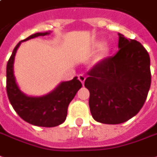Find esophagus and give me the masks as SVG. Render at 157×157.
<instances>
[{
    "instance_id": "1",
    "label": "esophagus",
    "mask_w": 157,
    "mask_h": 157,
    "mask_svg": "<svg viewBox=\"0 0 157 157\" xmlns=\"http://www.w3.org/2000/svg\"><path fill=\"white\" fill-rule=\"evenodd\" d=\"M85 78H86V77H85V76H84L83 74H79V75H78V79H79V81L82 83H84V81H85Z\"/></svg>"
}]
</instances>
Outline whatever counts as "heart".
Listing matches in <instances>:
<instances>
[{
	"label": "heart",
	"mask_w": 157,
	"mask_h": 157,
	"mask_svg": "<svg viewBox=\"0 0 157 157\" xmlns=\"http://www.w3.org/2000/svg\"><path fill=\"white\" fill-rule=\"evenodd\" d=\"M99 46H100V47H103V44H100V45H99Z\"/></svg>",
	"instance_id": "b5f03b06"
}]
</instances>
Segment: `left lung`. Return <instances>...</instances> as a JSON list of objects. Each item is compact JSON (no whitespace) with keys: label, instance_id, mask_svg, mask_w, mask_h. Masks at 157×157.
Masks as SVG:
<instances>
[{"label":"left lung","instance_id":"left-lung-1","mask_svg":"<svg viewBox=\"0 0 157 157\" xmlns=\"http://www.w3.org/2000/svg\"><path fill=\"white\" fill-rule=\"evenodd\" d=\"M118 35L119 51L94 65L84 82L91 115L103 124H121L134 117L142 108L151 82L147 51L136 40Z\"/></svg>","mask_w":157,"mask_h":157}]
</instances>
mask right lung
<instances>
[{"mask_svg": "<svg viewBox=\"0 0 157 157\" xmlns=\"http://www.w3.org/2000/svg\"><path fill=\"white\" fill-rule=\"evenodd\" d=\"M50 33H36L18 42L6 65V92L10 103L22 120L36 126L54 127L63 123L69 103L82 87L78 77L61 82L52 91L42 96H28L18 87L14 76V60L19 46L21 42Z\"/></svg>", "mask_w": 157, "mask_h": 157, "instance_id": "obj_1", "label": "right lung"}]
</instances>
